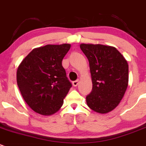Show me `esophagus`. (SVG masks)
Returning <instances> with one entry per match:
<instances>
[{"mask_svg":"<svg viewBox=\"0 0 146 146\" xmlns=\"http://www.w3.org/2000/svg\"><path fill=\"white\" fill-rule=\"evenodd\" d=\"M79 83H80V80H77L76 81H74L72 82V84H73V86H74V87H77V86L78 85Z\"/></svg>","mask_w":146,"mask_h":146,"instance_id":"34e87169","label":"esophagus"}]
</instances>
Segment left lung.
<instances>
[{"label":"left lung","instance_id":"left-lung-1","mask_svg":"<svg viewBox=\"0 0 146 146\" xmlns=\"http://www.w3.org/2000/svg\"><path fill=\"white\" fill-rule=\"evenodd\" d=\"M88 59L92 90L86 98L89 108L98 113L113 110L120 104L128 85L127 60L113 46L81 44Z\"/></svg>","mask_w":146,"mask_h":146}]
</instances>
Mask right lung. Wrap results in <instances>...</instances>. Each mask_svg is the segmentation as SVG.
<instances>
[{"mask_svg": "<svg viewBox=\"0 0 146 146\" xmlns=\"http://www.w3.org/2000/svg\"><path fill=\"white\" fill-rule=\"evenodd\" d=\"M69 44L34 48L18 67L16 80L25 102L34 112L51 115L57 112L72 87L62 59Z\"/></svg>", "mask_w": 146, "mask_h": 146, "instance_id": "add662e5", "label": "right lung"}]
</instances>
